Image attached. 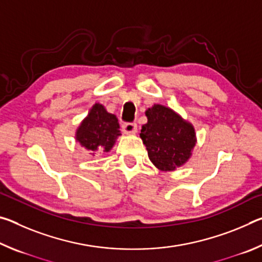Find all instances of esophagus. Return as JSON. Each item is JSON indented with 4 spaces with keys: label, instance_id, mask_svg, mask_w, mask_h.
Here are the masks:
<instances>
[{
    "label": "esophagus",
    "instance_id": "34e87169",
    "mask_svg": "<svg viewBox=\"0 0 262 262\" xmlns=\"http://www.w3.org/2000/svg\"><path fill=\"white\" fill-rule=\"evenodd\" d=\"M122 130H123V133H125V134H127V135L136 134V132H137V125H136V123H129V122L123 123V125H122Z\"/></svg>",
    "mask_w": 262,
    "mask_h": 262
}]
</instances>
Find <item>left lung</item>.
Instances as JSON below:
<instances>
[{"instance_id":"8db88e82","label":"left lung","mask_w":262,"mask_h":262,"mask_svg":"<svg viewBox=\"0 0 262 262\" xmlns=\"http://www.w3.org/2000/svg\"><path fill=\"white\" fill-rule=\"evenodd\" d=\"M145 115L148 121L142 126L140 137L155 167L171 172L187 163L196 144L192 123L161 104H154L145 111Z\"/></svg>"}]
</instances>
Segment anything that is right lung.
Instances as JSON below:
<instances>
[{
  "mask_svg": "<svg viewBox=\"0 0 262 262\" xmlns=\"http://www.w3.org/2000/svg\"><path fill=\"white\" fill-rule=\"evenodd\" d=\"M121 135L117 115L96 103L75 132V140L95 156L97 151L108 152Z\"/></svg>",
  "mask_w": 262,
  "mask_h": 262,
  "instance_id": "add662e5",
  "label": "right lung"
}]
</instances>
